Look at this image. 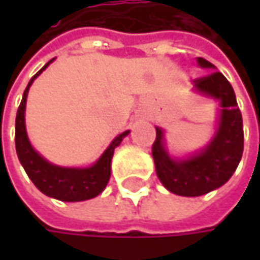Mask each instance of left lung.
Listing matches in <instances>:
<instances>
[{
    "label": "left lung",
    "mask_w": 260,
    "mask_h": 260,
    "mask_svg": "<svg viewBox=\"0 0 260 260\" xmlns=\"http://www.w3.org/2000/svg\"><path fill=\"white\" fill-rule=\"evenodd\" d=\"M198 65L214 69V65L198 57ZM197 91L220 100V124L211 143L186 160H174L164 147V133L156 128L152 145L156 174L166 189L182 197H200L224 185L235 174L243 155V120L235 91L225 76L215 71L194 79Z\"/></svg>",
    "instance_id": "8db88e82"
}]
</instances>
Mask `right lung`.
I'll return each mask as SVG.
<instances>
[{
    "label": "right lung",
    "mask_w": 260,
    "mask_h": 260,
    "mask_svg": "<svg viewBox=\"0 0 260 260\" xmlns=\"http://www.w3.org/2000/svg\"><path fill=\"white\" fill-rule=\"evenodd\" d=\"M52 60H49L30 79L23 94V100L20 103L17 117H15V150H17L21 165L24 168L25 174L28 175L33 184L43 194L56 200H60V201H68V203L85 201V200L94 198L104 191L111 175V159L114 155V149L121 143L123 137L128 135V130L117 136L111 142V145L108 146V149L103 153V156L96 160V164L89 168H84V169L62 168V166L52 165L45 160L28 142V137L25 133L24 111L28 88Z\"/></svg>",
    "instance_id": "1"
}]
</instances>
